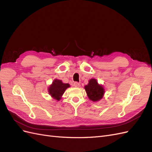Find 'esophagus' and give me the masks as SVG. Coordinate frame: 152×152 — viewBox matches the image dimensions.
<instances>
[{
    "instance_id": "esophagus-1",
    "label": "esophagus",
    "mask_w": 152,
    "mask_h": 152,
    "mask_svg": "<svg viewBox=\"0 0 152 152\" xmlns=\"http://www.w3.org/2000/svg\"><path fill=\"white\" fill-rule=\"evenodd\" d=\"M73 86L75 87H79L80 86V83H79V82H74V83H73Z\"/></svg>"
}]
</instances>
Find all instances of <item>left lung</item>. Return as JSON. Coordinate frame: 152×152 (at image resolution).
I'll return each mask as SVG.
<instances>
[{"label": "left lung", "mask_w": 152, "mask_h": 152, "mask_svg": "<svg viewBox=\"0 0 152 152\" xmlns=\"http://www.w3.org/2000/svg\"><path fill=\"white\" fill-rule=\"evenodd\" d=\"M84 89L89 99L94 102L102 99L105 93L103 85L98 84L96 79H90L88 84L84 86Z\"/></svg>", "instance_id": "1"}]
</instances>
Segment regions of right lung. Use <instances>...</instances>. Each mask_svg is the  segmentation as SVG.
Masks as SVG:
<instances>
[{
	"label": "right lung",
	"instance_id": "1",
	"mask_svg": "<svg viewBox=\"0 0 152 152\" xmlns=\"http://www.w3.org/2000/svg\"><path fill=\"white\" fill-rule=\"evenodd\" d=\"M70 86L68 83H63L61 80L54 79L52 84L48 87V93L51 97L57 101L60 100L62 98V96L65 93L66 89Z\"/></svg>",
	"mask_w": 152,
	"mask_h": 152
}]
</instances>
